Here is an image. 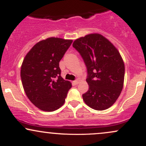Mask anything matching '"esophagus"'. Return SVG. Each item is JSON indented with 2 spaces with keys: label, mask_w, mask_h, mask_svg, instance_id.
<instances>
[{
  "label": "esophagus",
  "mask_w": 146,
  "mask_h": 146,
  "mask_svg": "<svg viewBox=\"0 0 146 146\" xmlns=\"http://www.w3.org/2000/svg\"><path fill=\"white\" fill-rule=\"evenodd\" d=\"M79 82H80V81H79V80H75V81L73 82V84L74 85H77V84H79Z\"/></svg>",
  "instance_id": "esophagus-1"
}]
</instances>
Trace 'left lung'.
I'll use <instances>...</instances> for the list:
<instances>
[{"label": "left lung", "instance_id": "1", "mask_svg": "<svg viewBox=\"0 0 146 146\" xmlns=\"http://www.w3.org/2000/svg\"><path fill=\"white\" fill-rule=\"evenodd\" d=\"M73 46L79 52L87 68L88 91L84 101L93 109L110 108L121 94L125 66L119 52L108 39L98 33L78 38Z\"/></svg>", "mask_w": 146, "mask_h": 146}]
</instances>
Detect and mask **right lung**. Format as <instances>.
Instances as JSON below:
<instances>
[{
  "instance_id": "1",
  "label": "right lung",
  "mask_w": 146,
  "mask_h": 146,
  "mask_svg": "<svg viewBox=\"0 0 146 146\" xmlns=\"http://www.w3.org/2000/svg\"><path fill=\"white\" fill-rule=\"evenodd\" d=\"M73 40L48 38L28 52L21 66L25 93L39 109L52 112L64 104L71 83L62 78L59 62Z\"/></svg>"
}]
</instances>
